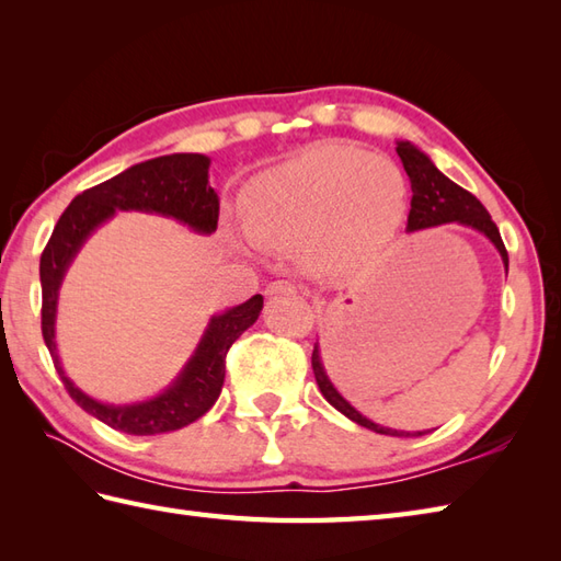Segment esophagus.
I'll use <instances>...</instances> for the list:
<instances>
[{"label": "esophagus", "mask_w": 561, "mask_h": 561, "mask_svg": "<svg viewBox=\"0 0 561 561\" xmlns=\"http://www.w3.org/2000/svg\"><path fill=\"white\" fill-rule=\"evenodd\" d=\"M294 291H296L294 284L291 282H284V279L267 284V289H265L267 296H282V294H294Z\"/></svg>", "instance_id": "esophagus-1"}]
</instances>
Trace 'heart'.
I'll list each match as a JSON object with an SVG mask.
<instances>
[{"mask_svg":"<svg viewBox=\"0 0 561 561\" xmlns=\"http://www.w3.org/2000/svg\"><path fill=\"white\" fill-rule=\"evenodd\" d=\"M410 183L386 153L347 141H313L243 187L250 241L294 248L301 267L332 277L376 257L400 233Z\"/></svg>","mask_w":561,"mask_h":561,"instance_id":"1","label":"heart"}]
</instances>
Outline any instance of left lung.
Instances as JSON below:
<instances>
[{
	"label": "left lung",
	"mask_w": 561,
	"mask_h": 561,
	"mask_svg": "<svg viewBox=\"0 0 561 561\" xmlns=\"http://www.w3.org/2000/svg\"><path fill=\"white\" fill-rule=\"evenodd\" d=\"M398 157L404 165V173L410 178L412 185V209H410V219H408V231H424V229H434V226L440 224H460L468 226V229H474L478 233H482L484 238H490V243L499 250L502 255L504 270L508 272V255L502 236H499L496 224L492 221L490 211L482 207V202L470 195L468 190H462L460 185H456L440 173L434 161L426 157L422 149H416L412 141L400 139L398 141ZM313 374H316V383L323 392V398L335 408L337 412H342L347 420L356 422L359 426L371 428L376 434H386V436H422L426 432H404V428H390L383 424H376L374 420H368L359 410L354 408L350 400H344L340 396V390L332 386V380L323 366V356H320V344L316 342L313 347Z\"/></svg>",
	"instance_id": "1"
}]
</instances>
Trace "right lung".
Returning a JSON list of instances; mask_svg holds the SVG:
<instances>
[{"label": "right lung", "instance_id": "1", "mask_svg": "<svg viewBox=\"0 0 561 561\" xmlns=\"http://www.w3.org/2000/svg\"><path fill=\"white\" fill-rule=\"evenodd\" d=\"M209 163L211 159L205 153H169L129 165L111 181L83 190L62 211L41 255L43 340L50 350L57 374L81 410L123 434L153 436L175 432L209 412L224 386L226 352L257 320L262 296L255 294L241 306L214 313L181 374L159 396L113 404L91 398L65 371L55 340L59 289L83 243L117 211L159 214L202 236L217 231L219 195L209 185Z\"/></svg>", "mask_w": 561, "mask_h": 561}]
</instances>
